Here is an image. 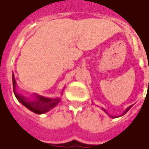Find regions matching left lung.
I'll use <instances>...</instances> for the list:
<instances>
[{"mask_svg": "<svg viewBox=\"0 0 149 149\" xmlns=\"http://www.w3.org/2000/svg\"><path fill=\"white\" fill-rule=\"evenodd\" d=\"M132 105H131V106H129V107H128V109H127L125 110V112H124V113H123V114H122V116H123V115H125V113H126V112H128V110H129V109H131V108H132ZM102 109H103V111H104V112H105V113H106V114H108V115L109 116H111V117H112V118H116V117H117V116H111V115H109V113H108V112H106V110L104 109H103V108H102Z\"/></svg>", "mask_w": 149, "mask_h": 149, "instance_id": "left-lung-1", "label": "left lung"}]
</instances>
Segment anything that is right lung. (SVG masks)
Instances as JSON below:
<instances>
[{"label":"right lung","mask_w":149,"mask_h":149,"mask_svg":"<svg viewBox=\"0 0 149 149\" xmlns=\"http://www.w3.org/2000/svg\"><path fill=\"white\" fill-rule=\"evenodd\" d=\"M16 85L17 84L14 79V75L13 73V93H14L15 97H17V99L24 106L26 107L28 109L37 114L47 112L50 109H52V108H54L61 100L60 98H47V97H41L39 95H36L35 99L30 100L27 97L18 93L16 91Z\"/></svg>","instance_id":"right-lung-1"}]
</instances>
